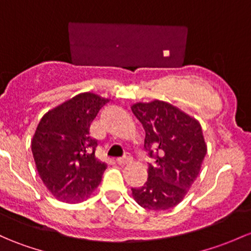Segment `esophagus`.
Wrapping results in <instances>:
<instances>
[{
	"mask_svg": "<svg viewBox=\"0 0 251 251\" xmlns=\"http://www.w3.org/2000/svg\"><path fill=\"white\" fill-rule=\"evenodd\" d=\"M131 161H132V156H131V155H125V156L117 159V162L119 165H127V163L131 162Z\"/></svg>",
	"mask_w": 251,
	"mask_h": 251,
	"instance_id": "1",
	"label": "esophagus"
}]
</instances>
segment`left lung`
I'll return each mask as SVG.
<instances>
[{
    "label": "left lung",
    "instance_id": "8db88e82",
    "mask_svg": "<svg viewBox=\"0 0 251 251\" xmlns=\"http://www.w3.org/2000/svg\"><path fill=\"white\" fill-rule=\"evenodd\" d=\"M146 131L144 149L152 162L148 180L132 188L139 205L166 210L178 204L199 176L205 154L201 125L174 105L162 101L131 107Z\"/></svg>",
    "mask_w": 251,
    "mask_h": 251
}]
</instances>
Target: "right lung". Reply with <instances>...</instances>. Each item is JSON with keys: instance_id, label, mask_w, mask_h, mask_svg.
<instances>
[{"instance_id": "add662e5", "label": "right lung", "mask_w": 251, "mask_h": 251, "mask_svg": "<svg viewBox=\"0 0 251 251\" xmlns=\"http://www.w3.org/2000/svg\"><path fill=\"white\" fill-rule=\"evenodd\" d=\"M109 100L79 94L49 110L31 142L37 171L44 185L62 202H80L100 185L105 163L95 157L97 141L90 125Z\"/></svg>"}]
</instances>
